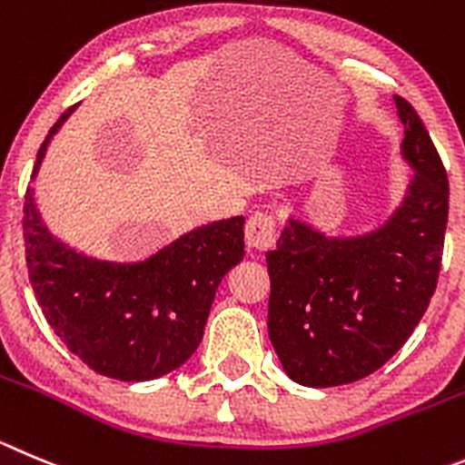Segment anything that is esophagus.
Returning a JSON list of instances; mask_svg holds the SVG:
<instances>
[{
  "mask_svg": "<svg viewBox=\"0 0 465 465\" xmlns=\"http://www.w3.org/2000/svg\"><path fill=\"white\" fill-rule=\"evenodd\" d=\"M275 242V220L257 213L245 224V245L250 252H266Z\"/></svg>",
  "mask_w": 465,
  "mask_h": 465,
  "instance_id": "obj_1",
  "label": "esophagus"
}]
</instances>
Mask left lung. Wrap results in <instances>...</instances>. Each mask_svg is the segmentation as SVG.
Segmentation results:
<instances>
[{"mask_svg":"<svg viewBox=\"0 0 465 465\" xmlns=\"http://www.w3.org/2000/svg\"><path fill=\"white\" fill-rule=\"evenodd\" d=\"M401 158L413 173L399 206L374 229L331 236L292 213L271 275L268 337L282 370L307 388H335L381 370L413 335L440 272L450 185L411 103L394 95Z\"/></svg>","mask_w":465,"mask_h":465,"instance_id":"obj_1","label":"left lung"}]
</instances>
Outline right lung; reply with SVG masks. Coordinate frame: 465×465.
<instances>
[{
	"label": "right lung",
	"mask_w": 465,
	"mask_h": 465,
	"mask_svg": "<svg viewBox=\"0 0 465 465\" xmlns=\"http://www.w3.org/2000/svg\"><path fill=\"white\" fill-rule=\"evenodd\" d=\"M75 105L47 133L34 164L36 179L52 137ZM29 282L54 335L86 367L116 381H153L179 370L197 351L223 277L242 262V215L190 229L142 262H107L56 238L25 197Z\"/></svg>",
	"instance_id": "1"
}]
</instances>
